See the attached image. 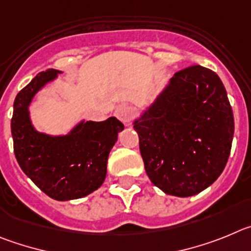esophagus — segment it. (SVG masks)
Listing matches in <instances>:
<instances>
[{"label": "esophagus", "instance_id": "esophagus-1", "mask_svg": "<svg viewBox=\"0 0 251 251\" xmlns=\"http://www.w3.org/2000/svg\"><path fill=\"white\" fill-rule=\"evenodd\" d=\"M134 107L128 105H120L115 110V116L124 124L130 123V120L134 117Z\"/></svg>", "mask_w": 251, "mask_h": 251}]
</instances>
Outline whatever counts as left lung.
<instances>
[{
  "instance_id": "8db88e82",
  "label": "left lung",
  "mask_w": 251,
  "mask_h": 251,
  "mask_svg": "<svg viewBox=\"0 0 251 251\" xmlns=\"http://www.w3.org/2000/svg\"><path fill=\"white\" fill-rule=\"evenodd\" d=\"M134 128L151 182L165 194L187 198L224 170L234 116L219 76L194 65L176 72Z\"/></svg>"
}]
</instances>
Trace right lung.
<instances>
[{"instance_id":"obj_1","label":"right lung","mask_w":251,"mask_h":251,"mask_svg":"<svg viewBox=\"0 0 251 251\" xmlns=\"http://www.w3.org/2000/svg\"><path fill=\"white\" fill-rule=\"evenodd\" d=\"M61 74L40 72L17 94L13 102L11 132L13 151L22 169L40 190L65 201L98 190L106 177L107 159L124 125L116 117L81 123L66 136H49L33 128L28 105L36 92Z\"/></svg>"}]
</instances>
